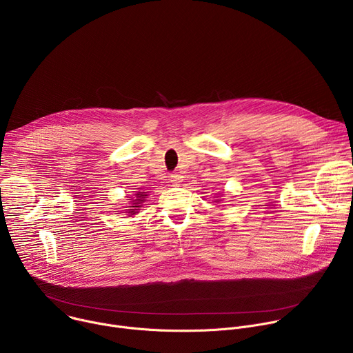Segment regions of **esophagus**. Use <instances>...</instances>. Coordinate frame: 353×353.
<instances>
[{
  "mask_svg": "<svg viewBox=\"0 0 353 353\" xmlns=\"http://www.w3.org/2000/svg\"><path fill=\"white\" fill-rule=\"evenodd\" d=\"M181 179H183V177H181L179 173H172V174H170V177H169V180H170L173 184L180 183V181H181Z\"/></svg>",
  "mask_w": 353,
  "mask_h": 353,
  "instance_id": "1",
  "label": "esophagus"
}]
</instances>
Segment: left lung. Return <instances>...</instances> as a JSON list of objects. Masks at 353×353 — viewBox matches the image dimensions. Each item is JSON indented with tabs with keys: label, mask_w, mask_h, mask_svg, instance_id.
<instances>
[{
	"label": "left lung",
	"mask_w": 353,
	"mask_h": 353,
	"mask_svg": "<svg viewBox=\"0 0 353 353\" xmlns=\"http://www.w3.org/2000/svg\"><path fill=\"white\" fill-rule=\"evenodd\" d=\"M219 201H221V198H218V199H215V203H219Z\"/></svg>",
	"instance_id": "8db88e82"
}]
</instances>
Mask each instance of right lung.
<instances>
[{"instance_id": "1", "label": "right lung", "mask_w": 353, "mask_h": 353, "mask_svg": "<svg viewBox=\"0 0 353 353\" xmlns=\"http://www.w3.org/2000/svg\"><path fill=\"white\" fill-rule=\"evenodd\" d=\"M148 196V192L145 191H137L134 194V196H130V205L125 207L127 210H124V214H128V218H132L134 215H137L139 212V210L142 208V204L145 203V198Z\"/></svg>"}]
</instances>
